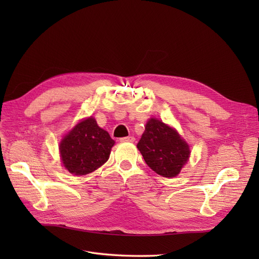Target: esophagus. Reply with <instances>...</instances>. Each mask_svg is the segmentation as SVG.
Returning <instances> with one entry per match:
<instances>
[{"mask_svg":"<svg viewBox=\"0 0 259 259\" xmlns=\"http://www.w3.org/2000/svg\"><path fill=\"white\" fill-rule=\"evenodd\" d=\"M120 142H121V143H125V142H128V143H134V142H135V137H133V136H128V137H122V138H120Z\"/></svg>","mask_w":259,"mask_h":259,"instance_id":"34e87169","label":"esophagus"}]
</instances>
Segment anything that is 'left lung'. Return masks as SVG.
Masks as SVG:
<instances>
[{
    "label": "left lung",
    "instance_id": "1",
    "mask_svg": "<svg viewBox=\"0 0 259 259\" xmlns=\"http://www.w3.org/2000/svg\"><path fill=\"white\" fill-rule=\"evenodd\" d=\"M147 165L161 176L171 178L189 159V146L178 133L162 121L150 119L137 144Z\"/></svg>",
    "mask_w": 259,
    "mask_h": 259
}]
</instances>
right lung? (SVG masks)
Listing matches in <instances>:
<instances>
[{"mask_svg": "<svg viewBox=\"0 0 259 259\" xmlns=\"http://www.w3.org/2000/svg\"><path fill=\"white\" fill-rule=\"evenodd\" d=\"M114 140L93 117L77 123L60 143L64 166L71 174H90L109 159Z\"/></svg>", "mask_w": 259, "mask_h": 259, "instance_id": "1", "label": "right lung"}]
</instances>
